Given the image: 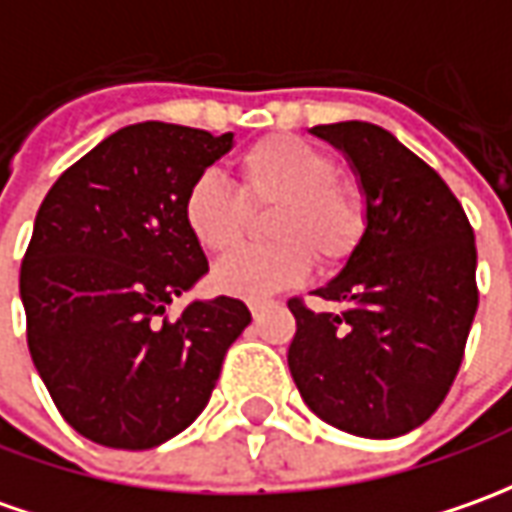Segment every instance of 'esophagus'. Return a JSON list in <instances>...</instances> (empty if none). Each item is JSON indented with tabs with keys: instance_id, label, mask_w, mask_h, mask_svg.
<instances>
[{
	"instance_id": "34e87169",
	"label": "esophagus",
	"mask_w": 512,
	"mask_h": 512,
	"mask_svg": "<svg viewBox=\"0 0 512 512\" xmlns=\"http://www.w3.org/2000/svg\"><path fill=\"white\" fill-rule=\"evenodd\" d=\"M246 305H249V311H252V316H255V319L263 314V308H269V302L266 300H249Z\"/></svg>"
}]
</instances>
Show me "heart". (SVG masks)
Returning <instances> with one entry per match:
<instances>
[{
  "label": "heart",
  "mask_w": 512,
  "mask_h": 512,
  "mask_svg": "<svg viewBox=\"0 0 512 512\" xmlns=\"http://www.w3.org/2000/svg\"><path fill=\"white\" fill-rule=\"evenodd\" d=\"M336 159L308 139L271 134L241 156L243 193L280 201L271 221L274 243H241L218 257L212 285L224 294L260 300L314 271V252L336 266L356 252L367 229V198L353 182L336 179ZM221 170L207 168L187 184L182 218L201 249L221 252L241 238L246 198Z\"/></svg>",
  "instance_id": "obj_1"
}]
</instances>
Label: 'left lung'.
<instances>
[{
  "label": "left lung",
  "instance_id": "left-lung-1",
  "mask_svg": "<svg viewBox=\"0 0 512 512\" xmlns=\"http://www.w3.org/2000/svg\"><path fill=\"white\" fill-rule=\"evenodd\" d=\"M356 173L367 229L342 271L314 294L342 305L316 314L288 302L297 333L288 370L302 401L336 429L389 440L443 403L474 322V229L448 184L373 123L316 125Z\"/></svg>",
  "mask_w": 512,
  "mask_h": 512
}]
</instances>
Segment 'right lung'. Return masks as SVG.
Instances as JSON below:
<instances>
[{
    "instance_id": "add662e5",
    "label": "right lung",
    "mask_w": 512,
    "mask_h": 512,
    "mask_svg": "<svg viewBox=\"0 0 512 512\" xmlns=\"http://www.w3.org/2000/svg\"><path fill=\"white\" fill-rule=\"evenodd\" d=\"M232 145V131L125 125L38 207L19 274L27 347L58 412L92 443L142 451L187 429L252 322L232 297L168 319L210 271L184 227V190Z\"/></svg>"
}]
</instances>
